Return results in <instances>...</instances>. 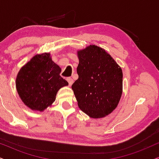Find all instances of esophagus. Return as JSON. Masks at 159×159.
<instances>
[{"mask_svg": "<svg viewBox=\"0 0 159 159\" xmlns=\"http://www.w3.org/2000/svg\"><path fill=\"white\" fill-rule=\"evenodd\" d=\"M67 80L68 83H69V85H72V84H73V78L69 77V78H67Z\"/></svg>", "mask_w": 159, "mask_h": 159, "instance_id": "1", "label": "esophagus"}]
</instances>
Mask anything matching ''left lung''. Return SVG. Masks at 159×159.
<instances>
[{
	"mask_svg": "<svg viewBox=\"0 0 159 159\" xmlns=\"http://www.w3.org/2000/svg\"><path fill=\"white\" fill-rule=\"evenodd\" d=\"M78 78L72 85L78 107L92 118L111 113L122 92V69L105 50L89 45L78 51Z\"/></svg>",
	"mask_w": 159,
	"mask_h": 159,
	"instance_id": "1",
	"label": "left lung"
}]
</instances>
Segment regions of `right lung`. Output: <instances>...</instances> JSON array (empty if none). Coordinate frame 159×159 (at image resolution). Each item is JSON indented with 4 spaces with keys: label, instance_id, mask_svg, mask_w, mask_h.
I'll use <instances>...</instances> for the list:
<instances>
[{
    "label": "right lung",
    "instance_id": "add662e5",
    "mask_svg": "<svg viewBox=\"0 0 159 159\" xmlns=\"http://www.w3.org/2000/svg\"><path fill=\"white\" fill-rule=\"evenodd\" d=\"M61 68L52 61L50 53L34 56L21 68L16 78V88L28 107L43 111L55 101L59 89L68 85L60 75Z\"/></svg>",
    "mask_w": 159,
    "mask_h": 159
}]
</instances>
